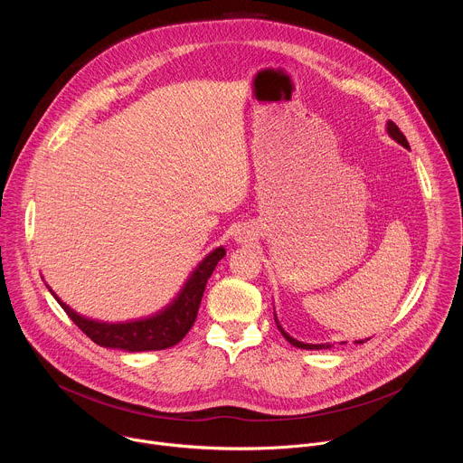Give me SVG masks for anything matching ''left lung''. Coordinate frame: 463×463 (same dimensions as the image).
I'll list each match as a JSON object with an SVG mask.
<instances>
[{"mask_svg": "<svg viewBox=\"0 0 463 463\" xmlns=\"http://www.w3.org/2000/svg\"><path fill=\"white\" fill-rule=\"evenodd\" d=\"M386 134L395 141V143H400L403 148H407V150H411V146H409V141H407V137L402 134V129L395 126L392 120H388L386 122ZM275 320H277V326H279V329H280V334L286 337V341L288 343H291L293 346H297V348H304V350H327V348H332V345L329 343H324V345H309V343H300V341H297V339H293L286 329L280 326V322H279V318H277V313H275ZM368 341V339H366ZM357 345H363L364 341H355ZM341 345H345V343H341Z\"/></svg>", "mask_w": 463, "mask_h": 463, "instance_id": "8db88e82", "label": "left lung"}]
</instances>
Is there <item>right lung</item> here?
I'll list each match as a JSON object with an SVG mask.
<instances>
[{
	"mask_svg": "<svg viewBox=\"0 0 463 463\" xmlns=\"http://www.w3.org/2000/svg\"><path fill=\"white\" fill-rule=\"evenodd\" d=\"M225 256L223 247L211 250L195 269L190 273L183 284L177 297L166 304L163 309L150 317L126 320V322H104L97 318L84 317L56 297V293L47 286L51 295L70 315V318L82 329V332L99 346L115 348L124 352H154L165 350L177 345L194 326L197 309H200L207 280L214 273L218 261Z\"/></svg>",
	"mask_w": 463,
	"mask_h": 463,
	"instance_id": "right-lung-1",
	"label": "right lung"
}]
</instances>
